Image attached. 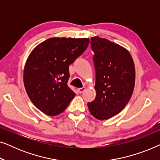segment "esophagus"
<instances>
[{
	"instance_id": "obj_1",
	"label": "esophagus",
	"mask_w": 160,
	"mask_h": 160,
	"mask_svg": "<svg viewBox=\"0 0 160 160\" xmlns=\"http://www.w3.org/2000/svg\"><path fill=\"white\" fill-rule=\"evenodd\" d=\"M85 89H86V88H85V87H82V88H78V92H79L80 94H82V93L84 92Z\"/></svg>"
}]
</instances>
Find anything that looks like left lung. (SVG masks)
<instances>
[{"label": "left lung", "instance_id": "8db88e82", "mask_svg": "<svg viewBox=\"0 0 160 160\" xmlns=\"http://www.w3.org/2000/svg\"><path fill=\"white\" fill-rule=\"evenodd\" d=\"M95 70L96 97L87 104L91 114L99 120L119 113L130 100L135 87V65L130 52L100 37L91 38Z\"/></svg>", "mask_w": 160, "mask_h": 160}]
</instances>
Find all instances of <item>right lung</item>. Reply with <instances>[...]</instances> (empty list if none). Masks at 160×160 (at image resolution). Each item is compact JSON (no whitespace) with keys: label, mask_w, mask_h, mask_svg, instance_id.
<instances>
[{"label":"right lung","mask_w":160,"mask_h":160,"mask_svg":"<svg viewBox=\"0 0 160 160\" xmlns=\"http://www.w3.org/2000/svg\"><path fill=\"white\" fill-rule=\"evenodd\" d=\"M89 43V38H52L30 53L24 69V85L30 100L43 113L60 114L76 95L68 86L69 65Z\"/></svg>","instance_id":"obj_1"}]
</instances>
